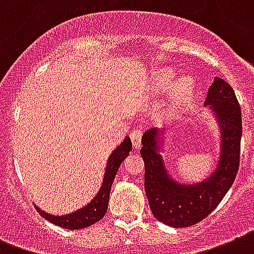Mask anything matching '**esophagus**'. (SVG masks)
<instances>
[{"label":"esophagus","mask_w":254,"mask_h":254,"mask_svg":"<svg viewBox=\"0 0 254 254\" xmlns=\"http://www.w3.org/2000/svg\"><path fill=\"white\" fill-rule=\"evenodd\" d=\"M131 141H132V147L135 149H139L141 145V136H143V129L141 128H135L131 132Z\"/></svg>","instance_id":"1"}]
</instances>
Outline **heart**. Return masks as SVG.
Here are the masks:
<instances>
[{
  "instance_id": "b5f03b06",
  "label": "heart",
  "mask_w": 254,
  "mask_h": 254,
  "mask_svg": "<svg viewBox=\"0 0 254 254\" xmlns=\"http://www.w3.org/2000/svg\"><path fill=\"white\" fill-rule=\"evenodd\" d=\"M174 82V72L167 70L160 75L159 78V84L163 90H166L171 83ZM194 92V82L192 78L190 76H186L175 84L174 87V106L176 109H183L186 106L190 105V102L192 100V96H193Z\"/></svg>"
}]
</instances>
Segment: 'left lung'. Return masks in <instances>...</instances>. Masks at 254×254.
Listing matches in <instances>:
<instances>
[{"instance_id":"8db88e82","label":"left lung","mask_w":254,"mask_h":254,"mask_svg":"<svg viewBox=\"0 0 254 254\" xmlns=\"http://www.w3.org/2000/svg\"><path fill=\"white\" fill-rule=\"evenodd\" d=\"M204 106H209L220 129V156L215 171L194 184L178 183L164 164L162 149L166 129L151 128L141 137L144 188L152 215L174 228L190 227L213 212L235 182L243 135L241 109L233 88L215 76Z\"/></svg>"}]
</instances>
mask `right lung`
Returning a JSON list of instances; mask_svg holds the SVG:
<instances>
[{"instance_id":"add662e5","label":"right lung","mask_w":254,"mask_h":254,"mask_svg":"<svg viewBox=\"0 0 254 254\" xmlns=\"http://www.w3.org/2000/svg\"><path fill=\"white\" fill-rule=\"evenodd\" d=\"M131 148H132L131 139L126 136L125 140L122 141V144L118 145L117 148L114 149L113 154L110 155L109 160H107L105 178H103L99 192L94 196V198L88 202L87 205L64 216L50 215V213H46L42 209H39L38 207H35L39 215L42 216L43 219H46L47 221L56 224L61 228H64V229H82V228L90 227L92 224H95L96 221L103 219V216L107 212V207H109L110 190H111L114 179L117 176V172L122 162L125 160L126 156H128Z\"/></svg>"}]
</instances>
